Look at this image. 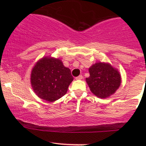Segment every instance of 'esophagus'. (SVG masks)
<instances>
[{
    "mask_svg": "<svg viewBox=\"0 0 146 146\" xmlns=\"http://www.w3.org/2000/svg\"><path fill=\"white\" fill-rule=\"evenodd\" d=\"M82 78H83V76H82V75H80L79 76L76 77V80H81V79H82Z\"/></svg>",
    "mask_w": 146,
    "mask_h": 146,
    "instance_id": "esophagus-1",
    "label": "esophagus"
}]
</instances>
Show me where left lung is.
Instances as JSON below:
<instances>
[{
	"mask_svg": "<svg viewBox=\"0 0 146 146\" xmlns=\"http://www.w3.org/2000/svg\"><path fill=\"white\" fill-rule=\"evenodd\" d=\"M89 73L86 82L91 92L98 98H108L120 86V73L110 64L96 63L90 68Z\"/></svg>",
	"mask_w": 146,
	"mask_h": 146,
	"instance_id": "8db88e82",
	"label": "left lung"
}]
</instances>
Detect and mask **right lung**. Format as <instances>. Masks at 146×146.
Wrapping results in <instances>:
<instances>
[{
	"instance_id": "obj_1",
	"label": "right lung",
	"mask_w": 146,
	"mask_h": 146,
	"mask_svg": "<svg viewBox=\"0 0 146 146\" xmlns=\"http://www.w3.org/2000/svg\"><path fill=\"white\" fill-rule=\"evenodd\" d=\"M73 77L68 68L59 58L44 57L39 60L31 73V85L39 98L54 102L66 94Z\"/></svg>"
}]
</instances>
